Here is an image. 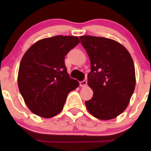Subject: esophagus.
I'll list each match as a JSON object with an SVG mask.
<instances>
[{
    "label": "esophagus",
    "mask_w": 151,
    "mask_h": 151,
    "mask_svg": "<svg viewBox=\"0 0 151 151\" xmlns=\"http://www.w3.org/2000/svg\"><path fill=\"white\" fill-rule=\"evenodd\" d=\"M80 85L81 88H85L87 86V81L86 80H83V81L80 82Z\"/></svg>",
    "instance_id": "1"
}]
</instances>
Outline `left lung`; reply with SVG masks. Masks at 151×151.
<instances>
[{
	"mask_svg": "<svg viewBox=\"0 0 151 151\" xmlns=\"http://www.w3.org/2000/svg\"><path fill=\"white\" fill-rule=\"evenodd\" d=\"M80 38L91 60L88 85L93 91L85 106L98 119H113L126 109L134 91L136 77L132 56L126 47L112 39Z\"/></svg>",
	"mask_w": 151,
	"mask_h": 151,
	"instance_id": "left-lung-1",
	"label": "left lung"
}]
</instances>
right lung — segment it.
Here are the masks:
<instances>
[{
	"label": "right lung",
	"mask_w": 151,
	"mask_h": 151,
	"mask_svg": "<svg viewBox=\"0 0 151 151\" xmlns=\"http://www.w3.org/2000/svg\"><path fill=\"white\" fill-rule=\"evenodd\" d=\"M80 43L77 36H55L33 44L25 52L18 71L19 92L35 115L50 118L63 109L68 93L79 86L69 77L65 56Z\"/></svg>",
	"instance_id": "right-lung-1"
}]
</instances>
